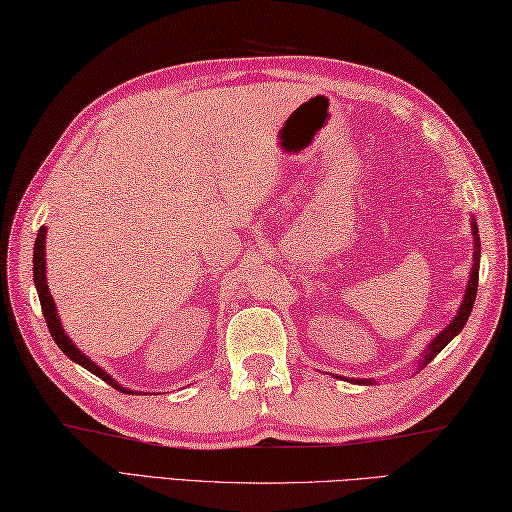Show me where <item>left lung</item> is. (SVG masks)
<instances>
[{
  "label": "left lung",
  "instance_id": "obj_1",
  "mask_svg": "<svg viewBox=\"0 0 512 512\" xmlns=\"http://www.w3.org/2000/svg\"><path fill=\"white\" fill-rule=\"evenodd\" d=\"M471 229H473V238H475V243H473V269H471V280H468V287H466V294H464V300H462V305H460V309H457V316L451 320V325H448L442 333H437V336L433 338V342L429 344V347H426V351L422 353L420 356V360H417V367L420 369H424L426 364H429L437 353H440L448 342H451L457 333H460L462 329H464V325H466V320H468V316H471V311H473V305H475V294H477V278H479V229H477V223L473 221L471 223ZM347 380V378H344ZM351 382H358V384H373V380H351Z\"/></svg>",
  "mask_w": 512,
  "mask_h": 512
}]
</instances>
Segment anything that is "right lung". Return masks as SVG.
Returning a JSON list of instances; mask_svg holds the SVG:
<instances>
[{
	"mask_svg": "<svg viewBox=\"0 0 512 512\" xmlns=\"http://www.w3.org/2000/svg\"><path fill=\"white\" fill-rule=\"evenodd\" d=\"M33 278H35V287H37V294H39V302H41V311H44V318H46V325L52 340L57 342V347L66 353V356L81 364L83 369H88L90 373H95L97 378H101L103 382H108L110 387H114L117 391L123 393H132L130 389L121 387V384L112 378L108 371H103L101 367H97L95 362H92L88 356H83V353L75 347V342H72L64 327H61V320L57 314V307H55V300L50 296V289H48V280H46V227H39L37 232V241H35V252H33Z\"/></svg>",
	"mask_w": 512,
	"mask_h": 512,
	"instance_id": "1",
	"label": "right lung"
}]
</instances>
